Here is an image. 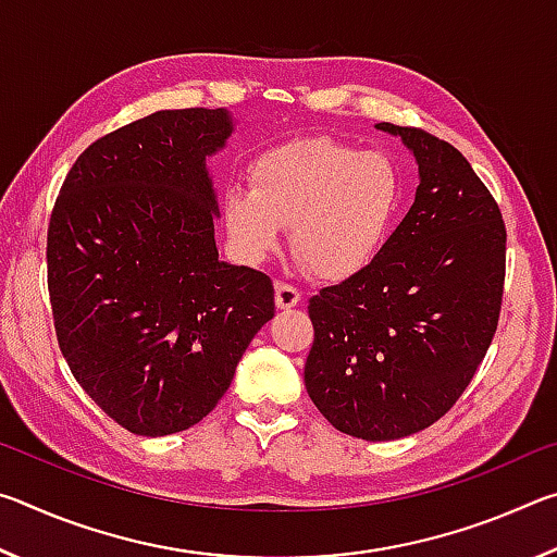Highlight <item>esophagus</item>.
Here are the masks:
<instances>
[{"mask_svg":"<svg viewBox=\"0 0 557 557\" xmlns=\"http://www.w3.org/2000/svg\"><path fill=\"white\" fill-rule=\"evenodd\" d=\"M275 301H277L280 309H292L301 301V292L295 285H289V282L280 280L275 285Z\"/></svg>","mask_w":557,"mask_h":557,"instance_id":"obj_1","label":"esophagus"}]
</instances>
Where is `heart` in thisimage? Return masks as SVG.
I'll return each instance as SVG.
<instances>
[{"label": "heart", "mask_w": 557, "mask_h": 557, "mask_svg": "<svg viewBox=\"0 0 557 557\" xmlns=\"http://www.w3.org/2000/svg\"><path fill=\"white\" fill-rule=\"evenodd\" d=\"M403 178L388 154L334 137H299L270 147L250 169V188L225 194L223 221L252 260L292 248L319 277H346L369 265L400 209Z\"/></svg>", "instance_id": "1"}]
</instances>
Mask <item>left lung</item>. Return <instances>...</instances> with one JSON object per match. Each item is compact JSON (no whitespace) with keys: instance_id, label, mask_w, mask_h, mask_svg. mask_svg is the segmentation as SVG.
<instances>
[{"instance_id":"1","label":"left lung","mask_w":557,"mask_h":557,"mask_svg":"<svg viewBox=\"0 0 557 557\" xmlns=\"http://www.w3.org/2000/svg\"><path fill=\"white\" fill-rule=\"evenodd\" d=\"M420 166L408 215L369 265L309 299L305 385L338 432L383 442L447 414L492 346L506 280V223L445 139L379 122Z\"/></svg>"}]
</instances>
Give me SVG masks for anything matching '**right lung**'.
<instances>
[{"label":"right lung","instance_id":"add662e5","mask_svg":"<svg viewBox=\"0 0 557 557\" xmlns=\"http://www.w3.org/2000/svg\"><path fill=\"white\" fill-rule=\"evenodd\" d=\"M225 110H159L96 139L55 196L46 265L73 379L120 428L188 430L223 398L275 317L265 272L225 265L206 157Z\"/></svg>","mask_w":557,"mask_h":557}]
</instances>
